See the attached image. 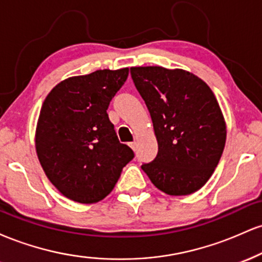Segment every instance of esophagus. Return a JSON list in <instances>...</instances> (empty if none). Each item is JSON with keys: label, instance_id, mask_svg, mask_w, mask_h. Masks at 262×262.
<instances>
[{"label": "esophagus", "instance_id": "34e87169", "mask_svg": "<svg viewBox=\"0 0 262 262\" xmlns=\"http://www.w3.org/2000/svg\"><path fill=\"white\" fill-rule=\"evenodd\" d=\"M128 145L130 146V148L133 149V150H135V148H137V143H135V141H132V143H129Z\"/></svg>", "mask_w": 262, "mask_h": 262}]
</instances>
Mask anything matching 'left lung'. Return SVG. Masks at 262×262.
I'll return each instance as SVG.
<instances>
[{
	"mask_svg": "<svg viewBox=\"0 0 262 262\" xmlns=\"http://www.w3.org/2000/svg\"><path fill=\"white\" fill-rule=\"evenodd\" d=\"M158 140L154 161L141 165L155 187L170 196L202 188L223 154L227 125L209 86L182 69L130 68Z\"/></svg>",
	"mask_w": 262,
	"mask_h": 262,
	"instance_id": "8db88e82",
	"label": "left lung"
}]
</instances>
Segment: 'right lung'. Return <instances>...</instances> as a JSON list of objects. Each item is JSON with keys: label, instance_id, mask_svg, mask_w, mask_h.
I'll return each instance as SVG.
<instances>
[{"label": "right lung", "instance_id": "add662e5", "mask_svg": "<svg viewBox=\"0 0 262 262\" xmlns=\"http://www.w3.org/2000/svg\"><path fill=\"white\" fill-rule=\"evenodd\" d=\"M129 69L97 70L59 82L41 106L35 150L45 175L69 200L96 203L112 192L133 150L119 143L107 108Z\"/></svg>", "mask_w": 262, "mask_h": 262}]
</instances>
